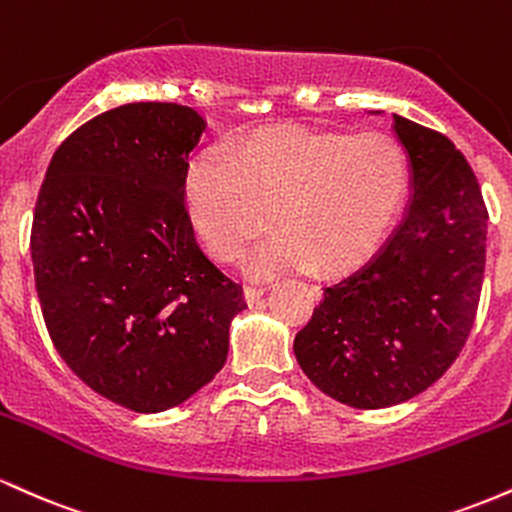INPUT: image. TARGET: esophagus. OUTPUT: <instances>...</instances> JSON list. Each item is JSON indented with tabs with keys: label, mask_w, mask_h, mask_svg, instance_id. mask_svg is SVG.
<instances>
[{
	"label": "esophagus",
	"mask_w": 512,
	"mask_h": 512,
	"mask_svg": "<svg viewBox=\"0 0 512 512\" xmlns=\"http://www.w3.org/2000/svg\"><path fill=\"white\" fill-rule=\"evenodd\" d=\"M264 291H267V286H260V284H245V301H248V303L260 301V296H262Z\"/></svg>",
	"instance_id": "esophagus-1"
}]
</instances>
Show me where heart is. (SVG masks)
<instances>
[{
	"mask_svg": "<svg viewBox=\"0 0 512 512\" xmlns=\"http://www.w3.org/2000/svg\"><path fill=\"white\" fill-rule=\"evenodd\" d=\"M409 156L383 129L276 127L228 156H207L187 178V204L204 248L233 264L274 226L252 274L313 262L339 272L378 248L407 195Z\"/></svg>",
	"mask_w": 512,
	"mask_h": 512,
	"instance_id": "1",
	"label": "heart"
}]
</instances>
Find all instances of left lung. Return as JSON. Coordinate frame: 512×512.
Instances as JSON below:
<instances>
[{
	"label": "left lung",
	"mask_w": 512,
	"mask_h": 512,
	"mask_svg": "<svg viewBox=\"0 0 512 512\" xmlns=\"http://www.w3.org/2000/svg\"><path fill=\"white\" fill-rule=\"evenodd\" d=\"M392 117L411 161L407 214L366 267L327 286L293 339L303 373L356 409L436 383L472 332L484 284L489 211L477 175L445 134Z\"/></svg>",
	"instance_id": "obj_1"
}]
</instances>
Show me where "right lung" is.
Returning <instances> with one entry per match:
<instances>
[{
	"label": "right lung",
	"mask_w": 512,
	"mask_h": 512,
	"mask_svg": "<svg viewBox=\"0 0 512 512\" xmlns=\"http://www.w3.org/2000/svg\"><path fill=\"white\" fill-rule=\"evenodd\" d=\"M204 120L178 103H127L74 129L33 211L45 325L93 392L154 414L190 399L228 356L243 286L197 245L185 182Z\"/></svg>",
	"instance_id": "1"
}]
</instances>
